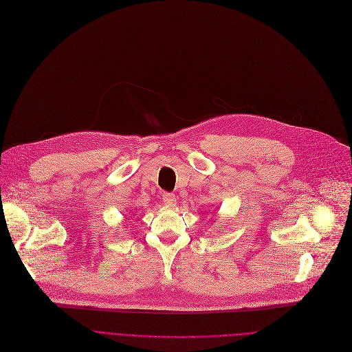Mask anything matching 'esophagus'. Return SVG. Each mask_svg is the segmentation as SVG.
I'll return each mask as SVG.
<instances>
[{"label": "esophagus", "mask_w": 352, "mask_h": 352, "mask_svg": "<svg viewBox=\"0 0 352 352\" xmlns=\"http://www.w3.org/2000/svg\"><path fill=\"white\" fill-rule=\"evenodd\" d=\"M163 202L167 208H174L177 205V198L174 194L166 192V194H163Z\"/></svg>", "instance_id": "34e87169"}]
</instances>
